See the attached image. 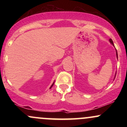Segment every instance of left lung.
Here are the masks:
<instances>
[{
  "label": "left lung",
  "mask_w": 127,
  "mask_h": 127,
  "mask_svg": "<svg viewBox=\"0 0 127 127\" xmlns=\"http://www.w3.org/2000/svg\"><path fill=\"white\" fill-rule=\"evenodd\" d=\"M109 42H110V43H111V44L113 45V46H114L115 47V46H114V44H113V41H112V40L111 39H109ZM116 57H117V59H118V52H117V51H116ZM116 73H115V78H114V79H115V77H116Z\"/></svg>",
  "instance_id": "8db88e82"
}]
</instances>
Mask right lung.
<instances>
[{
    "instance_id": "obj_1",
    "label": "right lung",
    "mask_w": 127,
    "mask_h": 127,
    "mask_svg": "<svg viewBox=\"0 0 127 127\" xmlns=\"http://www.w3.org/2000/svg\"><path fill=\"white\" fill-rule=\"evenodd\" d=\"M54 82H55V81H54ZM54 82H53V84H52V85H51V87H50V88H49V89H51V88H52V86H53V85H54Z\"/></svg>"
}]
</instances>
